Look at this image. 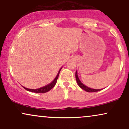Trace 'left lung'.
<instances>
[{
	"mask_svg": "<svg viewBox=\"0 0 129 129\" xmlns=\"http://www.w3.org/2000/svg\"><path fill=\"white\" fill-rule=\"evenodd\" d=\"M75 76H76V79L77 82H78V85H79V86L81 87L82 89L85 90V91H87V92H95V91H100V90H101L100 89H93V88H89V87L85 86V85H84V84H82L81 81H80L79 78H78L77 71L76 72V74H75Z\"/></svg>",
	"mask_w": 129,
	"mask_h": 129,
	"instance_id": "1",
	"label": "left lung"
}]
</instances>
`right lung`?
<instances>
[{"label":"right lung","instance_id":"obj_1","mask_svg":"<svg viewBox=\"0 0 129 129\" xmlns=\"http://www.w3.org/2000/svg\"><path fill=\"white\" fill-rule=\"evenodd\" d=\"M60 70H61V69L59 70V72H58V74L57 75V76H56L55 79H54V81H53L52 82H51V83H50V84H48V85H46V86H44L43 87H41V88H38V89H29V88H25V87H23L25 88V89L27 90V91H31V92H34V93H44L47 92V91H50V90H51V88H53V87H54V85H56V82H57V78H58V77H59V75Z\"/></svg>","mask_w":129,"mask_h":129}]
</instances>
